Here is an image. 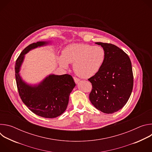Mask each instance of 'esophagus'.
I'll return each mask as SVG.
<instances>
[{"instance_id": "esophagus-1", "label": "esophagus", "mask_w": 152, "mask_h": 152, "mask_svg": "<svg viewBox=\"0 0 152 152\" xmlns=\"http://www.w3.org/2000/svg\"><path fill=\"white\" fill-rule=\"evenodd\" d=\"M73 79H74L75 82L76 83H77L80 81V79H78V78H77L76 77H73Z\"/></svg>"}]
</instances>
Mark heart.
<instances>
[{
    "label": "heart",
    "instance_id": "heart-1",
    "mask_svg": "<svg viewBox=\"0 0 152 152\" xmlns=\"http://www.w3.org/2000/svg\"><path fill=\"white\" fill-rule=\"evenodd\" d=\"M106 59V52L102 46L76 43L67 46L63 50L62 56L58 57L59 64L67 68L73 64L75 73L80 77L87 79L96 75Z\"/></svg>",
    "mask_w": 152,
    "mask_h": 152
}]
</instances>
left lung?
I'll return each mask as SVG.
<instances>
[{
    "label": "left lung",
    "mask_w": 152,
    "mask_h": 152,
    "mask_svg": "<svg viewBox=\"0 0 152 152\" xmlns=\"http://www.w3.org/2000/svg\"><path fill=\"white\" fill-rule=\"evenodd\" d=\"M106 52V59L99 72L88 79L92 84L90 100L97 109L106 114L118 111L131 95L134 76L131 61L117 46L96 42Z\"/></svg>",
    "instance_id": "left-lung-1"
}]
</instances>
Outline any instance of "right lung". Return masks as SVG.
Instances as JSON below:
<instances>
[{
    "label": "right lung",
    "mask_w": 152,
    "mask_h": 152,
    "mask_svg": "<svg viewBox=\"0 0 152 152\" xmlns=\"http://www.w3.org/2000/svg\"><path fill=\"white\" fill-rule=\"evenodd\" d=\"M48 44V41H38L27 46L16 60L15 72L19 96L25 104L37 115L53 118L67 109L70 94L76 85L72 76L49 75L38 85H32L23 80L19 73L25 55L34 49Z\"/></svg>",
    "instance_id": "obj_1"
}]
</instances>
